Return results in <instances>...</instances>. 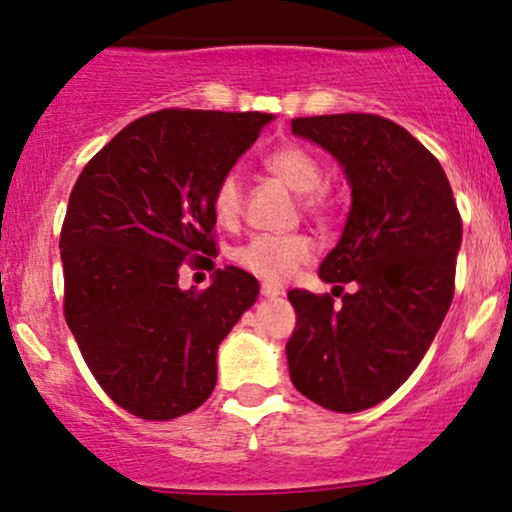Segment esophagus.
Segmentation results:
<instances>
[{
    "mask_svg": "<svg viewBox=\"0 0 512 512\" xmlns=\"http://www.w3.org/2000/svg\"><path fill=\"white\" fill-rule=\"evenodd\" d=\"M260 293H262V296H281V293H284V291H281L279 289V286H274V284H262L260 286Z\"/></svg>",
    "mask_w": 512,
    "mask_h": 512,
    "instance_id": "34e87169",
    "label": "esophagus"
}]
</instances>
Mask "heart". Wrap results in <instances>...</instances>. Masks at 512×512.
I'll use <instances>...</instances> for the list:
<instances>
[{"instance_id":"obj_1","label":"heart","mask_w":512,"mask_h":512,"mask_svg":"<svg viewBox=\"0 0 512 512\" xmlns=\"http://www.w3.org/2000/svg\"><path fill=\"white\" fill-rule=\"evenodd\" d=\"M262 166L269 175L284 182L293 192H298V202L305 214L313 219L327 221L332 219L337 211L339 197L337 190L327 180L325 166H322L320 156L310 151L308 146L286 142L276 149L264 154ZM211 216L223 228L236 226L240 219V209H243V195H240V180L236 170H228L216 180L214 190H211ZM315 245L313 240L303 233H293V236H255L248 243H243L233 252V260L245 272L260 276L267 281H284L296 272L301 264L313 257Z\"/></svg>"}]
</instances>
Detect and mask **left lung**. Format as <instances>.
I'll return each mask as SVG.
<instances>
[{
	"label": "left lung",
	"mask_w": 512,
	"mask_h": 512,
	"mask_svg": "<svg viewBox=\"0 0 512 512\" xmlns=\"http://www.w3.org/2000/svg\"><path fill=\"white\" fill-rule=\"evenodd\" d=\"M291 132L342 163L354 204L342 240L320 264V279L334 284V296L340 289L342 303L289 291V373L303 397L354 414L390 397L436 337L455 293L462 216L438 158L387 117H293ZM344 283L355 293L344 294Z\"/></svg>",
	"instance_id": "obj_1"
}]
</instances>
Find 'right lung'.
<instances>
[{
    "label": "right lung",
    "instance_id": "obj_1",
    "mask_svg": "<svg viewBox=\"0 0 512 512\" xmlns=\"http://www.w3.org/2000/svg\"><path fill=\"white\" fill-rule=\"evenodd\" d=\"M267 113L166 108L129 122L69 195L60 233L64 320L117 407L170 421L204 404L216 351L260 284L216 269L182 291V264L214 269L211 190L255 144Z\"/></svg>",
    "mask_w": 512,
    "mask_h": 512
}]
</instances>
